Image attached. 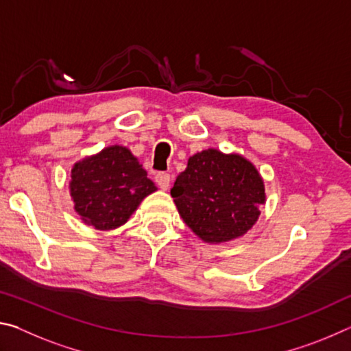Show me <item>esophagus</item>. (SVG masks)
I'll list each match as a JSON object with an SVG mask.
<instances>
[{"label":"esophagus","instance_id":"obj_1","mask_svg":"<svg viewBox=\"0 0 351 351\" xmlns=\"http://www.w3.org/2000/svg\"><path fill=\"white\" fill-rule=\"evenodd\" d=\"M154 181H156L158 186L162 190H167L170 186L171 176L169 173H165V171H159V173H156V176H154Z\"/></svg>","mask_w":351,"mask_h":351}]
</instances>
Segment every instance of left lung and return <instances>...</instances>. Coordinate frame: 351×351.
Returning <instances> with one entry per match:
<instances>
[{
  "mask_svg": "<svg viewBox=\"0 0 351 351\" xmlns=\"http://www.w3.org/2000/svg\"><path fill=\"white\" fill-rule=\"evenodd\" d=\"M170 193L184 223L207 243L246 234L266 199L257 169L240 154H224L215 148L190 156Z\"/></svg>",
  "mask_w": 351,
  "mask_h": 351,
  "instance_id": "obj_1",
  "label": "left lung"
}]
</instances>
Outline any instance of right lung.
Segmentation results:
<instances>
[{"mask_svg":"<svg viewBox=\"0 0 351 351\" xmlns=\"http://www.w3.org/2000/svg\"><path fill=\"white\" fill-rule=\"evenodd\" d=\"M69 189L83 221L110 230L125 224L156 186L128 148L112 145L74 164Z\"/></svg>","mask_w":351,"mask_h":351,"instance_id":"obj_1","label":"right lung"}]
</instances>
